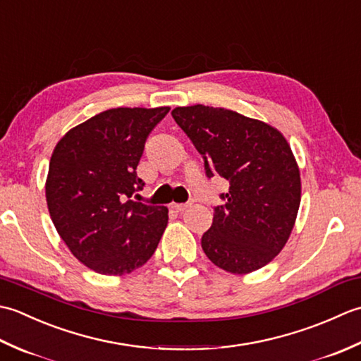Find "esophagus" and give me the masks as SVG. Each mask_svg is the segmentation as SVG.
I'll return each instance as SVG.
<instances>
[{"mask_svg": "<svg viewBox=\"0 0 361 361\" xmlns=\"http://www.w3.org/2000/svg\"><path fill=\"white\" fill-rule=\"evenodd\" d=\"M190 206V203H173L172 204V209L176 212H183L185 209H188Z\"/></svg>", "mask_w": 361, "mask_h": 361, "instance_id": "esophagus-1", "label": "esophagus"}]
</instances>
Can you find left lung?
Instances as JSON below:
<instances>
[{"label":"left lung","mask_w":361,"mask_h":361,"mask_svg":"<svg viewBox=\"0 0 361 361\" xmlns=\"http://www.w3.org/2000/svg\"><path fill=\"white\" fill-rule=\"evenodd\" d=\"M172 118L203 157L206 176L229 181L202 237L204 255L229 273L259 270L287 243L301 202L288 142L271 126L233 110L198 104L176 106Z\"/></svg>","instance_id":"left-lung-1"}]
</instances>
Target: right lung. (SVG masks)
<instances>
[{
    "label": "right lung",
    "mask_w": 361,
    "mask_h": 361,
    "mask_svg": "<svg viewBox=\"0 0 361 361\" xmlns=\"http://www.w3.org/2000/svg\"><path fill=\"white\" fill-rule=\"evenodd\" d=\"M169 106L111 109L71 128L52 152L46 202L57 233L83 265L121 276L144 265L167 226V208L130 200L136 167Z\"/></svg>",
    "instance_id": "1"
}]
</instances>
